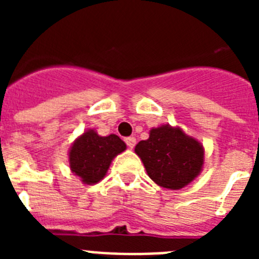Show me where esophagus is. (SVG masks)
<instances>
[{"mask_svg": "<svg viewBox=\"0 0 259 259\" xmlns=\"http://www.w3.org/2000/svg\"><path fill=\"white\" fill-rule=\"evenodd\" d=\"M125 144H127V146L128 148H130V149H132V148H134L135 145H136V139H135L134 136H131V137H127V139H125Z\"/></svg>", "mask_w": 259, "mask_h": 259, "instance_id": "34e87169", "label": "esophagus"}]
</instances>
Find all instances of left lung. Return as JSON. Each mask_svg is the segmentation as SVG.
<instances>
[{
	"mask_svg": "<svg viewBox=\"0 0 259 259\" xmlns=\"http://www.w3.org/2000/svg\"><path fill=\"white\" fill-rule=\"evenodd\" d=\"M146 174L159 187L178 191L191 184L205 163L203 145L180 127L162 124L149 131V139L135 146Z\"/></svg>",
	"mask_w": 259,
	"mask_h": 259,
	"instance_id": "8db88e82",
	"label": "left lung"
}]
</instances>
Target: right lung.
<instances>
[{"mask_svg":"<svg viewBox=\"0 0 259 259\" xmlns=\"http://www.w3.org/2000/svg\"><path fill=\"white\" fill-rule=\"evenodd\" d=\"M125 149V143L116 135L100 136L95 130H87L68 150L70 170L83 184H97L105 178L114 158Z\"/></svg>","mask_w":259,"mask_h":259,"instance_id":"right-lung-1","label":"right lung"}]
</instances>
